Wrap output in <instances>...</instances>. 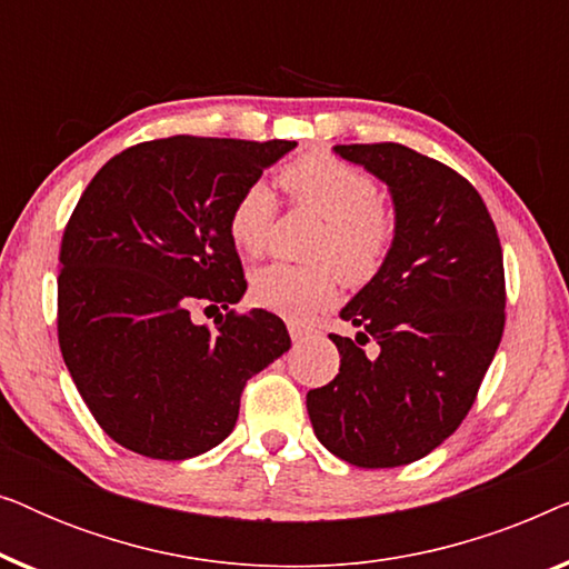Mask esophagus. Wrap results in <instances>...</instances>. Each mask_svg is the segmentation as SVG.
Instances as JSON below:
<instances>
[{
    "label": "esophagus",
    "mask_w": 569,
    "mask_h": 569,
    "mask_svg": "<svg viewBox=\"0 0 569 569\" xmlns=\"http://www.w3.org/2000/svg\"><path fill=\"white\" fill-rule=\"evenodd\" d=\"M290 337L295 345H300V341L308 337V329H302V326H298V323H290Z\"/></svg>",
    "instance_id": "obj_1"
}]
</instances>
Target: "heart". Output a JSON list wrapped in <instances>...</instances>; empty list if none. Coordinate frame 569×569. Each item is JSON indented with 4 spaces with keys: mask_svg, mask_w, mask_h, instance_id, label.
Masks as SVG:
<instances>
[{
    "mask_svg": "<svg viewBox=\"0 0 569 569\" xmlns=\"http://www.w3.org/2000/svg\"><path fill=\"white\" fill-rule=\"evenodd\" d=\"M298 204L321 214L326 224L310 246V267L271 263L251 279L256 306L302 323L339 298V274L347 284H368L383 269L393 243V224L380 207L376 181L329 152H308L279 170ZM277 199L263 181L240 193L230 209L228 232L238 251L261 256L269 246Z\"/></svg>",
    "mask_w": 569,
    "mask_h": 569,
    "instance_id": "1",
    "label": "heart"
}]
</instances>
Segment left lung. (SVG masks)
<instances>
[{
	"instance_id": "left-lung-1",
	"label": "left lung",
	"mask_w": 569,
	"mask_h": 569,
	"mask_svg": "<svg viewBox=\"0 0 569 569\" xmlns=\"http://www.w3.org/2000/svg\"><path fill=\"white\" fill-rule=\"evenodd\" d=\"M333 152L388 186L396 224L383 269L339 313L357 337L329 333L339 376L306 403L326 450L393 469L450 438L477 399L505 329L502 248L479 191L442 162L396 142Z\"/></svg>"
}]
</instances>
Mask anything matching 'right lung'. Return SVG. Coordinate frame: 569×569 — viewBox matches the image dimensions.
<instances>
[{
    "mask_svg": "<svg viewBox=\"0 0 569 569\" xmlns=\"http://www.w3.org/2000/svg\"><path fill=\"white\" fill-rule=\"evenodd\" d=\"M295 147L154 139L108 160L77 201L59 251V347L119 446L160 461L207 453L236 427L246 380L290 349L282 318L232 310L246 277L228 220ZM197 305L229 313L209 332L190 321Z\"/></svg>",
    "mask_w": 569,
    "mask_h": 569,
    "instance_id": "right-lung-1",
    "label": "right lung"
}]
</instances>
